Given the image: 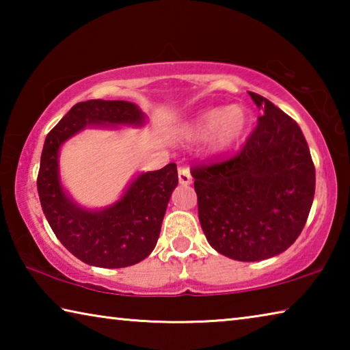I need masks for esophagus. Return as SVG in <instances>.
Listing matches in <instances>:
<instances>
[{"label":"esophagus","instance_id":"esophagus-1","mask_svg":"<svg viewBox=\"0 0 350 350\" xmlns=\"http://www.w3.org/2000/svg\"><path fill=\"white\" fill-rule=\"evenodd\" d=\"M193 180L191 173H189V170L187 167H179V182L180 185H189Z\"/></svg>","mask_w":350,"mask_h":350}]
</instances>
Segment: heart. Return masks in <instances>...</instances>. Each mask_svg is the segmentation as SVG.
<instances>
[{"label": "heart", "mask_w": 350, "mask_h": 350, "mask_svg": "<svg viewBox=\"0 0 350 350\" xmlns=\"http://www.w3.org/2000/svg\"><path fill=\"white\" fill-rule=\"evenodd\" d=\"M248 125L247 111L239 105L228 108H211L194 118L187 126L188 139L206 137V148L210 152H224L232 148Z\"/></svg>", "instance_id": "1"}]
</instances>
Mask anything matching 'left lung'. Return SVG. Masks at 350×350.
<instances>
[{
  "label": "left lung",
  "mask_w": 350,
  "mask_h": 350,
  "mask_svg": "<svg viewBox=\"0 0 350 350\" xmlns=\"http://www.w3.org/2000/svg\"><path fill=\"white\" fill-rule=\"evenodd\" d=\"M248 94L262 116L242 150L191 170L206 241L244 262L286 252L303 232L315 194V165L298 123Z\"/></svg>",
  "instance_id": "left-lung-1"
}]
</instances>
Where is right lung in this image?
I'll list each match as a JSON object with an SVG mask.
<instances>
[{
  "mask_svg": "<svg viewBox=\"0 0 350 350\" xmlns=\"http://www.w3.org/2000/svg\"><path fill=\"white\" fill-rule=\"evenodd\" d=\"M145 123L137 105L123 100H88L74 105L46 135L37 179L38 196L52 232L85 264L103 269L129 267L154 250L171 193L177 187L176 163L139 174L123 196L103 210L77 205L62 187L58 152L62 145L92 125Z\"/></svg>",
  "mask_w": 350,
  "mask_h": 350,
  "instance_id": "right-lung-1",
  "label": "right lung"
}]
</instances>
